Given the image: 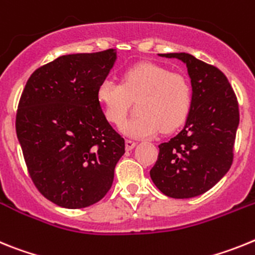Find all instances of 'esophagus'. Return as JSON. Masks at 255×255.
<instances>
[{"label": "esophagus", "mask_w": 255, "mask_h": 255, "mask_svg": "<svg viewBox=\"0 0 255 255\" xmlns=\"http://www.w3.org/2000/svg\"><path fill=\"white\" fill-rule=\"evenodd\" d=\"M136 146V141L133 140H126V149L132 150Z\"/></svg>", "instance_id": "obj_1"}]
</instances>
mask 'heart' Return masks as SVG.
Segmentation results:
<instances>
[{"instance_id":"heart-1","label":"heart","mask_w":255,"mask_h":255,"mask_svg":"<svg viewBox=\"0 0 255 255\" xmlns=\"http://www.w3.org/2000/svg\"><path fill=\"white\" fill-rule=\"evenodd\" d=\"M96 97L106 121L121 125L130 103H136V118L125 122L121 130L126 136L146 138L159 130L172 132L186 121L191 109L192 95L189 81L178 73L152 63H141L126 70L121 85L101 82Z\"/></svg>"}]
</instances>
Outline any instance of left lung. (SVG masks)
<instances>
[{"label": "left lung", "mask_w": 255, "mask_h": 255, "mask_svg": "<svg viewBox=\"0 0 255 255\" xmlns=\"http://www.w3.org/2000/svg\"><path fill=\"white\" fill-rule=\"evenodd\" d=\"M159 56L176 57L186 64L192 103L182 130L159 145L150 177L169 198H195L212 189L231 168L240 121L238 99L216 66L186 52Z\"/></svg>", "instance_id": "1"}]
</instances>
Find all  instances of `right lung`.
I'll return each mask as SVG.
<instances>
[{
    "mask_svg": "<svg viewBox=\"0 0 255 255\" xmlns=\"http://www.w3.org/2000/svg\"><path fill=\"white\" fill-rule=\"evenodd\" d=\"M117 60L115 50L57 57L26 82L16 134L33 183L59 207L95 204L113 185L125 138L106 121L96 91Z\"/></svg>",
    "mask_w": 255,
    "mask_h": 255,
    "instance_id": "right-lung-1",
    "label": "right lung"
}]
</instances>
